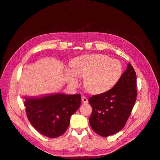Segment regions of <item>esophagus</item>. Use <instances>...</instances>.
Returning a JSON list of instances; mask_svg holds the SVG:
<instances>
[{
    "instance_id": "34e87169",
    "label": "esophagus",
    "mask_w": 160,
    "mask_h": 160,
    "mask_svg": "<svg viewBox=\"0 0 160 160\" xmlns=\"http://www.w3.org/2000/svg\"><path fill=\"white\" fill-rule=\"evenodd\" d=\"M81 100H82V102H83V103H87L88 102V100L87 98H85V96H83L81 98Z\"/></svg>"
}]
</instances>
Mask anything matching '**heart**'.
Segmentation results:
<instances>
[{
	"mask_svg": "<svg viewBox=\"0 0 160 160\" xmlns=\"http://www.w3.org/2000/svg\"><path fill=\"white\" fill-rule=\"evenodd\" d=\"M72 72L67 70L71 87L79 85V78H84V85L93 94H101L111 89L122 75L121 62L100 54H88L76 58L71 64Z\"/></svg>",
	"mask_w": 160,
	"mask_h": 160,
	"instance_id": "heart-1",
	"label": "heart"
}]
</instances>
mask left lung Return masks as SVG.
Here are the masks:
<instances>
[{
    "mask_svg": "<svg viewBox=\"0 0 160 160\" xmlns=\"http://www.w3.org/2000/svg\"><path fill=\"white\" fill-rule=\"evenodd\" d=\"M137 75L130 63L120 80L108 92L89 98L92 107L91 127L98 135L108 137L124 127L137 99Z\"/></svg>",
    "mask_w": 160,
    "mask_h": 160,
    "instance_id": "obj_1",
    "label": "left lung"
}]
</instances>
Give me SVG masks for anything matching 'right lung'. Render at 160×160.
Wrapping results in <instances>:
<instances>
[{"label":"right lung","instance_id":"1","mask_svg":"<svg viewBox=\"0 0 160 160\" xmlns=\"http://www.w3.org/2000/svg\"><path fill=\"white\" fill-rule=\"evenodd\" d=\"M24 106L30 123L47 137L56 138L65 132L71 116L79 108L81 95L61 93L40 97L24 96Z\"/></svg>","mask_w":160,"mask_h":160}]
</instances>
